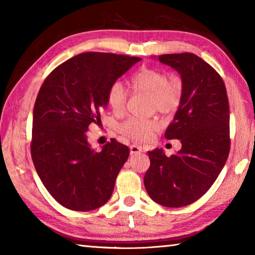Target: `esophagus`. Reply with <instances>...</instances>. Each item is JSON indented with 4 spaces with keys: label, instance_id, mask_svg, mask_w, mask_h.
Masks as SVG:
<instances>
[{
    "label": "esophagus",
    "instance_id": "obj_1",
    "mask_svg": "<svg viewBox=\"0 0 255 255\" xmlns=\"http://www.w3.org/2000/svg\"><path fill=\"white\" fill-rule=\"evenodd\" d=\"M129 148H130V153L131 154H138V153L141 152V148L139 147V146L135 145V144L130 145V147H129Z\"/></svg>",
    "mask_w": 255,
    "mask_h": 255
}]
</instances>
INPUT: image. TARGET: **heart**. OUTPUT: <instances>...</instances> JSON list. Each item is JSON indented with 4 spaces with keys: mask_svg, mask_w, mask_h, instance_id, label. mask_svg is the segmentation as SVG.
<instances>
[{
    "mask_svg": "<svg viewBox=\"0 0 255 255\" xmlns=\"http://www.w3.org/2000/svg\"><path fill=\"white\" fill-rule=\"evenodd\" d=\"M130 85L135 92L149 94L152 110L162 114H172L178 110L182 100V84L179 80H169L165 73L144 67L130 77ZM108 105L116 115H122L126 108L127 92L124 85L115 82L107 93ZM158 123L155 119L129 118L120 124L119 132L133 141L147 140L157 130Z\"/></svg>",
    "mask_w": 255,
    "mask_h": 255,
    "instance_id": "b5f03b06",
    "label": "heart"
}]
</instances>
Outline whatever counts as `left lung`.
Wrapping results in <instances>:
<instances>
[{
  "instance_id": "obj_1",
  "label": "left lung",
  "mask_w": 255,
  "mask_h": 255,
  "mask_svg": "<svg viewBox=\"0 0 255 255\" xmlns=\"http://www.w3.org/2000/svg\"><path fill=\"white\" fill-rule=\"evenodd\" d=\"M158 60L182 80V100L165 131L166 139H180L182 147L170 157L159 148L148 152L144 184L152 200L178 208L204 196L225 165L231 148L230 105L222 76L197 55L166 54Z\"/></svg>"
}]
</instances>
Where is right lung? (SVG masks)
Wrapping results in <instances>:
<instances>
[{"mask_svg": "<svg viewBox=\"0 0 255 255\" xmlns=\"http://www.w3.org/2000/svg\"><path fill=\"white\" fill-rule=\"evenodd\" d=\"M139 57L89 51L46 77L33 107L31 157L42 184L67 209L90 211L110 199L129 148L116 139L94 152L86 132L99 123L110 85Z\"/></svg>", "mask_w": 255, "mask_h": 255, "instance_id": "right-lung-1", "label": "right lung"}]
</instances>
